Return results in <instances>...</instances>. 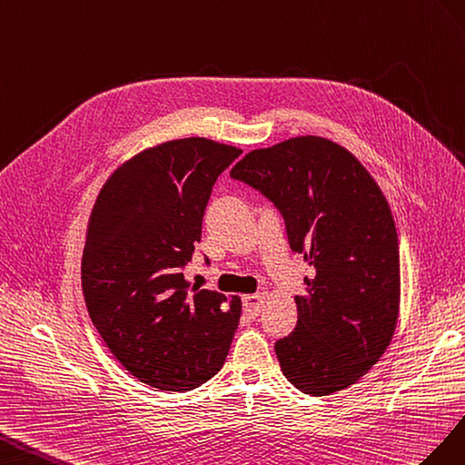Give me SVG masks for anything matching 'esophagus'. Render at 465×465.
Wrapping results in <instances>:
<instances>
[{
  "mask_svg": "<svg viewBox=\"0 0 465 465\" xmlns=\"http://www.w3.org/2000/svg\"><path fill=\"white\" fill-rule=\"evenodd\" d=\"M264 300H267L264 292H259V294H249L243 298V308L251 317H257L264 306Z\"/></svg>",
  "mask_w": 465,
  "mask_h": 465,
  "instance_id": "34e87169",
  "label": "esophagus"
}]
</instances>
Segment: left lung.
I'll return each instance as SVG.
<instances>
[{"mask_svg": "<svg viewBox=\"0 0 465 465\" xmlns=\"http://www.w3.org/2000/svg\"><path fill=\"white\" fill-rule=\"evenodd\" d=\"M230 175L281 210L290 249L315 269L296 296V329L274 344L282 374L310 395L352 386L386 352L400 315L386 196L349 150L320 136L249 152Z\"/></svg>", "mask_w": 465, "mask_h": 465, "instance_id": "left-lung-1", "label": "left lung"}]
</instances>
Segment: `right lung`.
I'll use <instances>...</instances> for the list:
<instances>
[{
    "instance_id": "right-lung-1",
    "label": "right lung",
    "mask_w": 465,
    "mask_h": 465,
    "mask_svg": "<svg viewBox=\"0 0 465 465\" xmlns=\"http://www.w3.org/2000/svg\"><path fill=\"white\" fill-rule=\"evenodd\" d=\"M240 153L206 138L153 145L114 171L91 210L82 259L89 317L116 361L152 388L194 390L228 356L242 300L191 288L183 269L212 187Z\"/></svg>"
}]
</instances>
